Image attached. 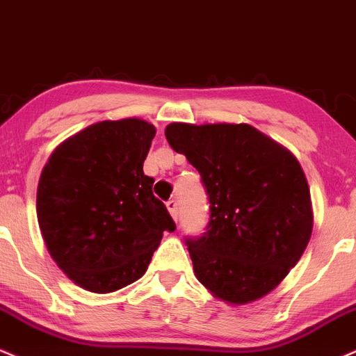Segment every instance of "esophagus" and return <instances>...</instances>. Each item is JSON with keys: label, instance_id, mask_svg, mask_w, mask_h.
Returning a JSON list of instances; mask_svg holds the SVG:
<instances>
[{"label": "esophagus", "instance_id": "obj_1", "mask_svg": "<svg viewBox=\"0 0 356 356\" xmlns=\"http://www.w3.org/2000/svg\"><path fill=\"white\" fill-rule=\"evenodd\" d=\"M166 208H168L170 215L173 216V220L177 221L178 220V202L177 200H170V202L166 203Z\"/></svg>", "mask_w": 356, "mask_h": 356}]
</instances>
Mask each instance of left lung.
Masks as SVG:
<instances>
[{"mask_svg":"<svg viewBox=\"0 0 356 356\" xmlns=\"http://www.w3.org/2000/svg\"><path fill=\"white\" fill-rule=\"evenodd\" d=\"M165 136L202 175L208 232L186 240L198 282L229 305L273 291L310 241V188L290 149L246 123H170Z\"/></svg>","mask_w":356,"mask_h":356,"instance_id":"8db88e82","label":"left lung"}]
</instances>
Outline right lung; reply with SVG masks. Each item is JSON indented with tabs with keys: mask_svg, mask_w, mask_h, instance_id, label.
I'll list each match as a JSON object with an SVG mask.
<instances>
[{
	"mask_svg": "<svg viewBox=\"0 0 356 356\" xmlns=\"http://www.w3.org/2000/svg\"><path fill=\"white\" fill-rule=\"evenodd\" d=\"M156 128L104 120L58 145L41 171L36 215L48 253L78 286L111 293L145 275L175 221L143 163Z\"/></svg>",
	"mask_w": 356,
	"mask_h": 356,
	"instance_id": "right-lung-1",
	"label": "right lung"
}]
</instances>
